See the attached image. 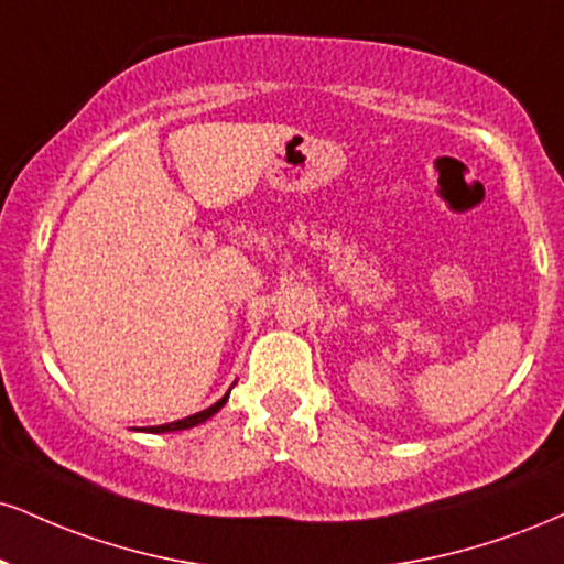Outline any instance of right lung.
I'll list each match as a JSON object with an SVG mask.
<instances>
[{"label":"right lung","instance_id":"add662e5","mask_svg":"<svg viewBox=\"0 0 564 564\" xmlns=\"http://www.w3.org/2000/svg\"><path fill=\"white\" fill-rule=\"evenodd\" d=\"M228 393H230V391H228ZM228 393H226V397L220 399V402H215L213 406H207V410L196 412V415H188V417H183V420H175V423H165V425H152V429H141V431H149V433H171V431H186V429H194V425L205 423L207 417H213L215 412L220 410V406L228 402Z\"/></svg>","mask_w":564,"mask_h":564}]
</instances>
